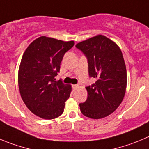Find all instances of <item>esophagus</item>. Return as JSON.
I'll return each mask as SVG.
<instances>
[{"label": "esophagus", "instance_id": "obj_1", "mask_svg": "<svg viewBox=\"0 0 149 149\" xmlns=\"http://www.w3.org/2000/svg\"><path fill=\"white\" fill-rule=\"evenodd\" d=\"M79 87V85H78V84H73V88H77V87Z\"/></svg>", "mask_w": 149, "mask_h": 149}]
</instances>
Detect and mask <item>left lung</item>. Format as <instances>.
<instances>
[{
	"mask_svg": "<svg viewBox=\"0 0 149 149\" xmlns=\"http://www.w3.org/2000/svg\"><path fill=\"white\" fill-rule=\"evenodd\" d=\"M88 62L90 77L96 81L86 87L87 98L79 104L81 113L93 119L108 116L121 104L126 88V68L116 43L97 35L76 45Z\"/></svg>",
	"mask_w": 149,
	"mask_h": 149,
	"instance_id": "obj_1",
	"label": "left lung"
}]
</instances>
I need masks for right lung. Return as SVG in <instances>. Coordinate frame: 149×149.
Here are the masks:
<instances>
[{
    "label": "right lung",
    "instance_id": "add662e5",
    "mask_svg": "<svg viewBox=\"0 0 149 149\" xmlns=\"http://www.w3.org/2000/svg\"><path fill=\"white\" fill-rule=\"evenodd\" d=\"M74 42L40 37L25 51L18 72V85L23 102L34 115L54 119L64 112L71 86L55 76L60 70L65 53Z\"/></svg>",
    "mask_w": 149,
    "mask_h": 149
}]
</instances>
